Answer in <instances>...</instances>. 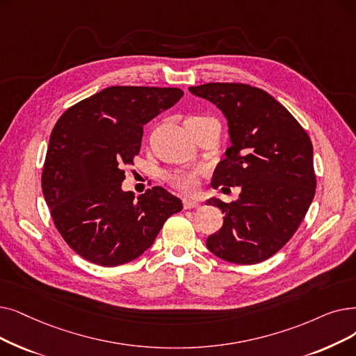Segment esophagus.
Returning <instances> with one entry per match:
<instances>
[{"label":"esophagus","instance_id":"34e87169","mask_svg":"<svg viewBox=\"0 0 356 356\" xmlns=\"http://www.w3.org/2000/svg\"><path fill=\"white\" fill-rule=\"evenodd\" d=\"M183 207L184 209H191V208H199L200 202L195 199H189V197H183Z\"/></svg>","mask_w":356,"mask_h":356}]
</instances>
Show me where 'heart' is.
<instances>
[{
	"mask_svg": "<svg viewBox=\"0 0 356 356\" xmlns=\"http://www.w3.org/2000/svg\"><path fill=\"white\" fill-rule=\"evenodd\" d=\"M191 119V118H189ZM192 119H205V118H200V116H193ZM168 181L173 184L175 188L183 191V192H195L197 188V176L196 173L192 172H175L173 175H170Z\"/></svg>",
	"mask_w": 356,
	"mask_h": 356,
	"instance_id": "1",
	"label": "heart"
}]
</instances>
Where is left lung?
<instances>
[{
    "mask_svg": "<svg viewBox=\"0 0 356 356\" xmlns=\"http://www.w3.org/2000/svg\"><path fill=\"white\" fill-rule=\"evenodd\" d=\"M189 91L215 104L227 119L231 145L215 168L212 188L241 189L231 204L218 197L207 200L225 213L207 247L231 264H259L289 241L312 205L316 175L310 138L280 102L260 88L208 83Z\"/></svg>",
    "mask_w": 356,
    "mask_h": 356,
    "instance_id": "1",
    "label": "left lung"
}]
</instances>
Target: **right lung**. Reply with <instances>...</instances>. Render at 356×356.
<instances>
[{"instance_id":"add662e5","label":"right lung","mask_w":356,"mask_h":356,"mask_svg":"<svg viewBox=\"0 0 356 356\" xmlns=\"http://www.w3.org/2000/svg\"><path fill=\"white\" fill-rule=\"evenodd\" d=\"M175 87H107L58 119L46 152L42 191L55 227L92 264L118 266L152 245L181 200L154 186L135 200L122 189L123 165L140 152L145 123L175 106Z\"/></svg>"}]
</instances>
